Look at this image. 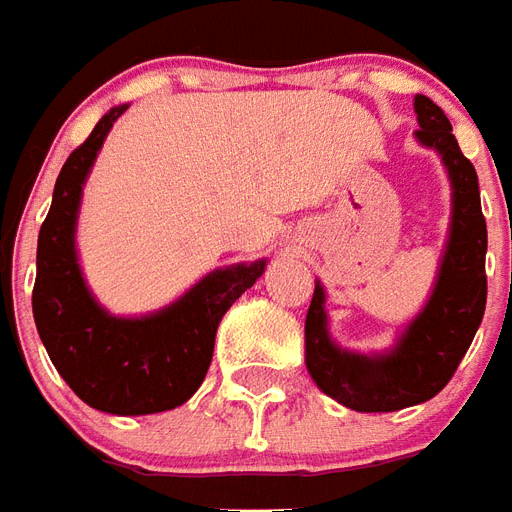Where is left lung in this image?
I'll use <instances>...</instances> for the list:
<instances>
[{"instance_id":"8db88e82","label":"left lung","mask_w":512,"mask_h":512,"mask_svg":"<svg viewBox=\"0 0 512 512\" xmlns=\"http://www.w3.org/2000/svg\"><path fill=\"white\" fill-rule=\"evenodd\" d=\"M421 145L440 153L451 178V232L437 283L424 310L397 345L380 356L345 351L326 329L324 286L315 283L305 321V364L326 397L359 413H394L440 394L464 359L486 310V218L478 172L461 153L451 121L424 94L416 96Z\"/></svg>"}]
</instances>
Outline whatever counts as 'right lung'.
Returning <instances> with one entry per match:
<instances>
[{
    "label": "right lung",
    "mask_w": 512,
    "mask_h": 512,
    "mask_svg": "<svg viewBox=\"0 0 512 512\" xmlns=\"http://www.w3.org/2000/svg\"><path fill=\"white\" fill-rule=\"evenodd\" d=\"M126 107L102 115L61 167L37 240L32 310L53 367L86 405L113 416H148L194 397L213 361L215 329L267 261L210 272L172 305L142 318H118L96 302L80 272L75 224L96 153Z\"/></svg>",
    "instance_id": "1"
}]
</instances>
